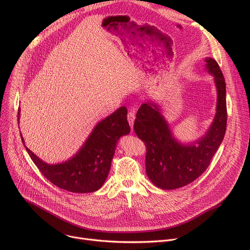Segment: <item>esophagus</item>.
<instances>
[{"label":"esophagus","mask_w":250,"mask_h":250,"mask_svg":"<svg viewBox=\"0 0 250 250\" xmlns=\"http://www.w3.org/2000/svg\"><path fill=\"white\" fill-rule=\"evenodd\" d=\"M127 120H128L129 125H130V127H131V129H132V128H133V123H134V120H135V112H134V111L128 112V114H127Z\"/></svg>","instance_id":"34e87169"}]
</instances>
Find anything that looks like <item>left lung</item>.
<instances>
[{"label": "left lung", "mask_w": 250, "mask_h": 250, "mask_svg": "<svg viewBox=\"0 0 250 250\" xmlns=\"http://www.w3.org/2000/svg\"><path fill=\"white\" fill-rule=\"evenodd\" d=\"M206 68L214 76L217 107L214 121L198 140L183 144L175 138L161 109L153 102L137 111L134 131L145 143V167L149 180L159 188L176 189L201 176L221 145L227 128L226 82L218 62L206 58Z\"/></svg>", "instance_id": "8db88e82"}]
</instances>
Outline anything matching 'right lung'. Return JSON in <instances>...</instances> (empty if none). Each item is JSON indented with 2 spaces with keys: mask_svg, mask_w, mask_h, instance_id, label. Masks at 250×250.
<instances>
[{
  "mask_svg": "<svg viewBox=\"0 0 250 250\" xmlns=\"http://www.w3.org/2000/svg\"><path fill=\"white\" fill-rule=\"evenodd\" d=\"M126 115V108L121 107L99 122L78 152L60 164L51 165L39 159L25 146L21 134V137L36 167L53 185L75 193L93 192L104 185L109 175L120 137L130 131Z\"/></svg>",
  "mask_w": 250,
  "mask_h": 250,
  "instance_id": "add662e5",
  "label": "right lung"
}]
</instances>
